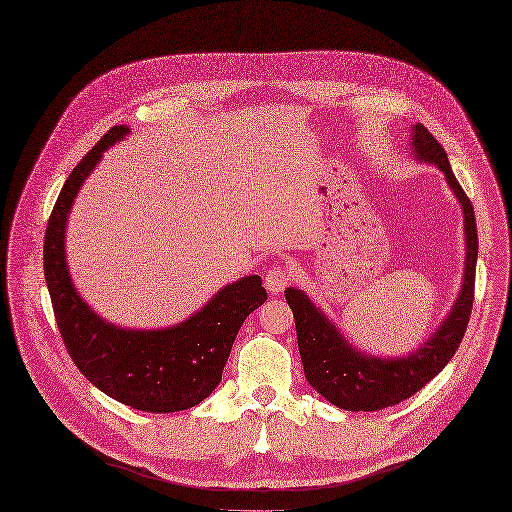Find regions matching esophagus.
Returning a JSON list of instances; mask_svg holds the SVG:
<instances>
[{
  "instance_id": "34e87169",
  "label": "esophagus",
  "mask_w": 512,
  "mask_h": 512,
  "mask_svg": "<svg viewBox=\"0 0 512 512\" xmlns=\"http://www.w3.org/2000/svg\"><path fill=\"white\" fill-rule=\"evenodd\" d=\"M291 281V271L287 267H271L265 275V287L269 293H281Z\"/></svg>"
}]
</instances>
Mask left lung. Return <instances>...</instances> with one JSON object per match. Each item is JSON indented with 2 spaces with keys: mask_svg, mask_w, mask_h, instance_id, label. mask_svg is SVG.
<instances>
[{
  "mask_svg": "<svg viewBox=\"0 0 512 512\" xmlns=\"http://www.w3.org/2000/svg\"><path fill=\"white\" fill-rule=\"evenodd\" d=\"M410 148L416 160L438 166L464 213V277L458 297L438 329L406 356L386 358L358 350L301 289L287 287L285 299L295 317L297 346L309 386L329 404L348 412H376L396 406L436 378L458 350L474 301L478 235L474 209L458 185L440 142L422 126H412Z\"/></svg>",
  "mask_w": 512,
  "mask_h": 512,
  "instance_id": "8db88e82",
  "label": "left lung"
}]
</instances>
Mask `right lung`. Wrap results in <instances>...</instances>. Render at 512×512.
Masks as SVG:
<instances>
[{"label":"right lung","mask_w":512,"mask_h":512,"mask_svg":"<svg viewBox=\"0 0 512 512\" xmlns=\"http://www.w3.org/2000/svg\"><path fill=\"white\" fill-rule=\"evenodd\" d=\"M128 134V126H112L66 179L46 229L44 275L66 350L86 380L134 410L181 412L219 386L243 321L267 301V291L259 275L241 277L191 317L158 329L110 323L80 297L66 261L68 217L104 150Z\"/></svg>","instance_id":"1"}]
</instances>
